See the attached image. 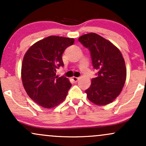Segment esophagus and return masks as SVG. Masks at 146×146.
Masks as SVG:
<instances>
[{
    "mask_svg": "<svg viewBox=\"0 0 146 146\" xmlns=\"http://www.w3.org/2000/svg\"><path fill=\"white\" fill-rule=\"evenodd\" d=\"M72 80H73V82H78V80H80V78H77V77H73V78H72Z\"/></svg>",
    "mask_w": 146,
    "mask_h": 146,
    "instance_id": "34e87169",
    "label": "esophagus"
}]
</instances>
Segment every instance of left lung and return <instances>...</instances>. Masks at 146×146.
<instances>
[{
  "instance_id": "left-lung-1",
  "label": "left lung",
  "mask_w": 146,
  "mask_h": 146,
  "mask_svg": "<svg viewBox=\"0 0 146 146\" xmlns=\"http://www.w3.org/2000/svg\"><path fill=\"white\" fill-rule=\"evenodd\" d=\"M78 40L90 52L97 77L85 90L90 102L99 106L111 103L120 94L126 79L125 61L118 48L95 33L83 35Z\"/></svg>"
}]
</instances>
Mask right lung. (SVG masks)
Instances as JSON below:
<instances>
[{
	"instance_id": "add662e5",
	"label": "right lung",
	"mask_w": 146,
	"mask_h": 146,
	"mask_svg": "<svg viewBox=\"0 0 146 146\" xmlns=\"http://www.w3.org/2000/svg\"><path fill=\"white\" fill-rule=\"evenodd\" d=\"M74 41L73 38L48 36L33 44L25 54L21 69L23 86L29 98L43 108L59 105L71 87L68 78H58L56 72L64 66L62 55Z\"/></svg>"
}]
</instances>
